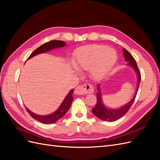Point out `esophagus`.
Segmentation results:
<instances>
[{"label":"esophagus","instance_id":"esophagus-1","mask_svg":"<svg viewBox=\"0 0 160 160\" xmlns=\"http://www.w3.org/2000/svg\"><path fill=\"white\" fill-rule=\"evenodd\" d=\"M74 92L76 95H82L85 93H92L93 92V87L91 84H85L82 86H78L75 88Z\"/></svg>","mask_w":160,"mask_h":160}]
</instances>
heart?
Listing matches in <instances>:
<instances>
[{
	"label": "heart",
	"mask_w": 160,
	"mask_h": 160,
	"mask_svg": "<svg viewBox=\"0 0 160 160\" xmlns=\"http://www.w3.org/2000/svg\"><path fill=\"white\" fill-rule=\"evenodd\" d=\"M117 54L112 49L99 45H88L80 48L76 52L73 68L88 70L89 75L94 80L105 78L112 69L117 61Z\"/></svg>",
	"instance_id": "b5f03b06"
}]
</instances>
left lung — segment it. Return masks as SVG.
<instances>
[{
	"instance_id": "8db88e82",
	"label": "left lung",
	"mask_w": 160,
	"mask_h": 160,
	"mask_svg": "<svg viewBox=\"0 0 160 160\" xmlns=\"http://www.w3.org/2000/svg\"><path fill=\"white\" fill-rule=\"evenodd\" d=\"M122 54L125 58V61L128 62V65L130 66L131 68L134 70V72L137 76V86L134 95L127 103L125 105L121 106L120 108H109L106 106L102 99V93L101 90V87L100 84H98V93H97V103H96L95 106L92 109V112L96 117H98L99 119L105 121H114L120 118L123 117L124 115L128 112V111L134 102L135 98L136 97L137 92L138 90V87L140 85V82L141 80L140 72L138 69V65L136 64L135 59L133 58L132 55L129 52L123 48L122 50Z\"/></svg>"
}]
</instances>
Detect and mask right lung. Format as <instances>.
Segmentation results:
<instances>
[{
  "instance_id": "add662e5",
  "label": "right lung",
  "mask_w": 160,
  "mask_h": 160,
  "mask_svg": "<svg viewBox=\"0 0 160 160\" xmlns=\"http://www.w3.org/2000/svg\"><path fill=\"white\" fill-rule=\"evenodd\" d=\"M65 46H66V43L63 42V41H59V40L50 41V42L44 43L42 46H41L40 47L37 48V49L29 56V57L28 58L27 60L32 58L36 55L45 53V52H49L54 49H57V48H62ZM73 91H74L73 89L70 90L68 92V94L65 96V99H63V101L61 103V105L59 106L57 110L50 114L39 115L31 112V111L28 110L26 106L25 108L28 111L29 114L31 115L34 119L42 122V123H44V124L54 123V122H57L59 119H61V118L64 116L67 112H68V111L69 110L70 106H71V104L73 99V98L72 96Z\"/></svg>"
}]
</instances>
